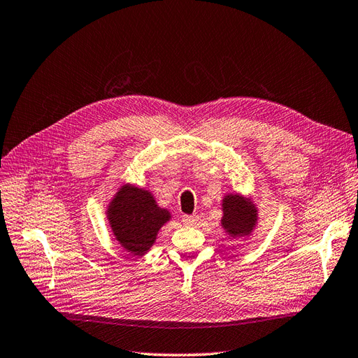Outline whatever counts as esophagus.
Here are the masks:
<instances>
[{"instance_id":"34e87169","label":"esophagus","mask_w":358,"mask_h":358,"mask_svg":"<svg viewBox=\"0 0 358 358\" xmlns=\"http://www.w3.org/2000/svg\"><path fill=\"white\" fill-rule=\"evenodd\" d=\"M199 220V216L196 214H186V216H182V223L187 224V227H193V224H196Z\"/></svg>"}]
</instances>
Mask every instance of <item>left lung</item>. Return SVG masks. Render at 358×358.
<instances>
[{
  "label": "left lung",
  "mask_w": 358,
  "mask_h": 358,
  "mask_svg": "<svg viewBox=\"0 0 358 358\" xmlns=\"http://www.w3.org/2000/svg\"><path fill=\"white\" fill-rule=\"evenodd\" d=\"M222 228L231 238H246L258 223V208L250 198L228 193L222 199Z\"/></svg>",
  "instance_id": "left-lung-1"
}]
</instances>
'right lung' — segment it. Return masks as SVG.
<instances>
[{
	"mask_svg": "<svg viewBox=\"0 0 358 358\" xmlns=\"http://www.w3.org/2000/svg\"><path fill=\"white\" fill-rule=\"evenodd\" d=\"M106 217L120 246L135 257L145 255L155 244L171 213L157 206L150 190L122 185L108 203Z\"/></svg>",
	"mask_w": 358,
	"mask_h": 358,
	"instance_id": "1",
	"label": "right lung"
}]
</instances>
